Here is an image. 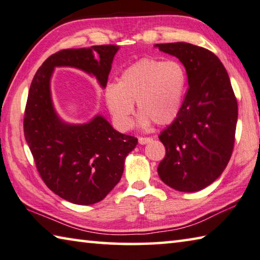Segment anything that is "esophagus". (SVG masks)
I'll list each match as a JSON object with an SVG mask.
<instances>
[{
    "label": "esophagus",
    "instance_id": "esophagus-1",
    "mask_svg": "<svg viewBox=\"0 0 260 260\" xmlns=\"http://www.w3.org/2000/svg\"><path fill=\"white\" fill-rule=\"evenodd\" d=\"M152 138L151 137H139L138 138V142L140 145H145V144H147L148 142H151Z\"/></svg>",
    "mask_w": 260,
    "mask_h": 260
}]
</instances>
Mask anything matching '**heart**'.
I'll list each match as a JSON object with an SVG mask.
<instances>
[{"label":"heart","mask_w":260,"mask_h":260,"mask_svg":"<svg viewBox=\"0 0 260 260\" xmlns=\"http://www.w3.org/2000/svg\"><path fill=\"white\" fill-rule=\"evenodd\" d=\"M186 75L175 61L142 58L122 72L117 84L110 83L104 98L114 124L120 130L133 125L134 102L140 113L139 124L172 123L180 112Z\"/></svg>","instance_id":"1"}]
</instances>
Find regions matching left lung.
Instances as JSON below:
<instances>
[{"mask_svg": "<svg viewBox=\"0 0 260 260\" xmlns=\"http://www.w3.org/2000/svg\"><path fill=\"white\" fill-rule=\"evenodd\" d=\"M155 47L180 59L189 84L175 120L159 136L166 155L158 174L170 188L194 192L213 183L231 160L237 100L227 70L215 54L188 42Z\"/></svg>", "mask_w": 260, "mask_h": 260, "instance_id": "1", "label": "left lung"}]
</instances>
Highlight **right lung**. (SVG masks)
<instances>
[{
  "instance_id": "add662e5",
  "label": "right lung",
  "mask_w": 260,
  "mask_h": 260,
  "mask_svg": "<svg viewBox=\"0 0 260 260\" xmlns=\"http://www.w3.org/2000/svg\"><path fill=\"white\" fill-rule=\"evenodd\" d=\"M117 50L115 45L59 50L42 63L29 86L24 136L38 172L54 193L78 205L95 204L113 190L138 139L120 134L100 115L78 125L59 120L50 77L55 67H74L95 76L106 87Z\"/></svg>"
}]
</instances>
